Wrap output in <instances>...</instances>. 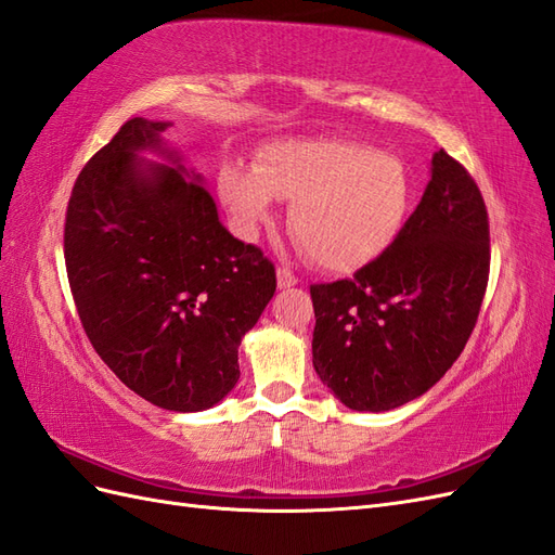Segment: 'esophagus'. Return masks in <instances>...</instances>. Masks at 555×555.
Wrapping results in <instances>:
<instances>
[{
    "instance_id": "esophagus-1",
    "label": "esophagus",
    "mask_w": 555,
    "mask_h": 555,
    "mask_svg": "<svg viewBox=\"0 0 555 555\" xmlns=\"http://www.w3.org/2000/svg\"><path fill=\"white\" fill-rule=\"evenodd\" d=\"M276 279H279V288H291L297 283V276L291 267H279L276 269Z\"/></svg>"
}]
</instances>
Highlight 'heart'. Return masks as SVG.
I'll use <instances>...</instances> for the list:
<instances>
[{
	"instance_id": "heart-1",
	"label": "heart",
	"mask_w": 555,
	"mask_h": 555,
	"mask_svg": "<svg viewBox=\"0 0 555 555\" xmlns=\"http://www.w3.org/2000/svg\"><path fill=\"white\" fill-rule=\"evenodd\" d=\"M218 193L248 236L272 218L274 197L293 199L295 242L321 267L351 269L395 242L414 202V181L398 155L356 141L299 139L260 151L253 171L225 167Z\"/></svg>"
}]
</instances>
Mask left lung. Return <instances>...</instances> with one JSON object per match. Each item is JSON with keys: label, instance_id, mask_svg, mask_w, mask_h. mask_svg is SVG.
<instances>
[{"label": "left lung", "instance_id": "obj_1", "mask_svg": "<svg viewBox=\"0 0 555 555\" xmlns=\"http://www.w3.org/2000/svg\"><path fill=\"white\" fill-rule=\"evenodd\" d=\"M490 274L488 211L469 171L439 149L395 242L353 279L311 286L313 367L356 411L430 390L477 325Z\"/></svg>", "mask_w": 555, "mask_h": 555}]
</instances>
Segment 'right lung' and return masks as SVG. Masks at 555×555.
<instances>
[{"label": "right lung", "mask_w": 555, "mask_h": 555, "mask_svg": "<svg viewBox=\"0 0 555 555\" xmlns=\"http://www.w3.org/2000/svg\"><path fill=\"white\" fill-rule=\"evenodd\" d=\"M167 122L132 118L78 173L65 216L74 305L98 356L139 398L202 411L240 382V344L274 264L220 225L197 173L144 165Z\"/></svg>", "instance_id": "obj_1"}]
</instances>
